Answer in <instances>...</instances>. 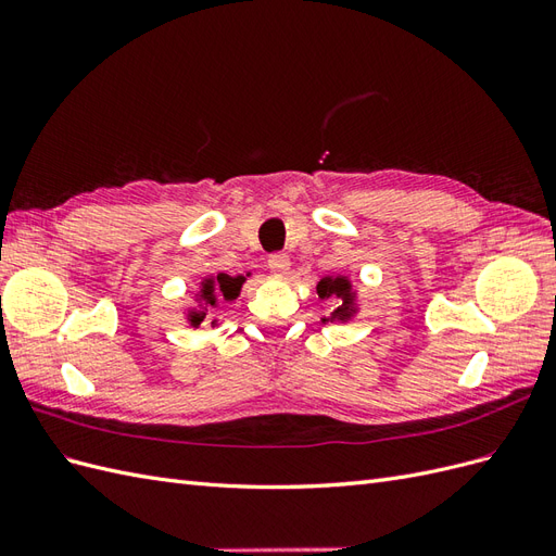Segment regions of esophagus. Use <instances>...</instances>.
Returning a JSON list of instances; mask_svg holds the SVG:
<instances>
[{
    "label": "esophagus",
    "instance_id": "esophagus-1",
    "mask_svg": "<svg viewBox=\"0 0 556 556\" xmlns=\"http://www.w3.org/2000/svg\"><path fill=\"white\" fill-rule=\"evenodd\" d=\"M268 268L276 276H285L290 271V257L285 252H274V255H268Z\"/></svg>",
    "mask_w": 556,
    "mask_h": 556
}]
</instances>
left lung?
Returning a JSON list of instances; mask_svg holds the SVG:
<instances>
[{"label":"left lung","instance_id":"left-lung-1","mask_svg":"<svg viewBox=\"0 0 556 556\" xmlns=\"http://www.w3.org/2000/svg\"><path fill=\"white\" fill-rule=\"evenodd\" d=\"M317 296L341 299V306L333 308L329 317H323V323H348V319L357 313L355 288H352V282L345 276H325L317 282Z\"/></svg>","mask_w":556,"mask_h":556}]
</instances>
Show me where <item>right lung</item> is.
Returning <instances> with one entry per match:
<instances>
[{"label":"right lung","mask_w":556,"mask_h":556,"mask_svg":"<svg viewBox=\"0 0 556 556\" xmlns=\"http://www.w3.org/2000/svg\"><path fill=\"white\" fill-rule=\"evenodd\" d=\"M245 278L243 276H227V274H217V276H208L201 280L199 292L194 294L199 308H190L188 311V323L192 327H199L206 319L208 308H215L223 301H233L241 294ZM217 319H213L211 325H215Z\"/></svg>","instance_id":"add662e5"}]
</instances>
